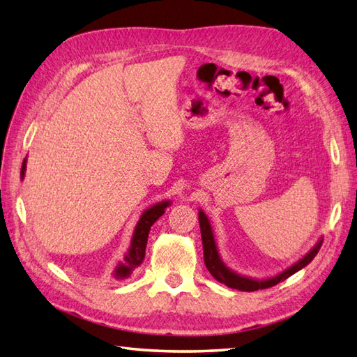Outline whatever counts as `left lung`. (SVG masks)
Instances as JSON below:
<instances>
[{
  "label": "left lung",
  "mask_w": 357,
  "mask_h": 357,
  "mask_svg": "<svg viewBox=\"0 0 357 357\" xmlns=\"http://www.w3.org/2000/svg\"><path fill=\"white\" fill-rule=\"evenodd\" d=\"M198 220H199V227H201L202 249H204L206 268L220 283H225L226 286H229V288L238 289V291L252 292L258 289H266V288H271V286H275L277 283L286 280V278L291 277L292 274H296V272H298L300 269H303L306 264H310L312 261V258L317 255L319 249L324 243V238H319V241L314 244L308 252L300 258V260H297L294 264H291L289 268L282 271L280 274H277L274 277H268V278H252L248 275H241L238 272H235L226 266V263L222 261V258L220 255L218 246H216L211 220H208V216L202 212L201 208L198 211Z\"/></svg>",
  "instance_id": "obj_1"
}]
</instances>
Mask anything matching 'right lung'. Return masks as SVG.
I'll return each mask as SVG.
<instances>
[{
    "instance_id": "obj_1",
    "label": "right lung",
    "mask_w": 357,
    "mask_h": 357,
    "mask_svg": "<svg viewBox=\"0 0 357 357\" xmlns=\"http://www.w3.org/2000/svg\"><path fill=\"white\" fill-rule=\"evenodd\" d=\"M26 162H27V159L24 158L23 167H21V179H24ZM170 204H172V201L165 199V201L156 202L155 206H150L146 211L142 212L141 218H139L137 225L135 227V232H132L128 252L125 254L123 260L119 261L116 269L113 271V277L116 278V280H123V278H128L132 274V271L141 266V263L145 257V248H146V241H149L150 229L160 218V216L165 213V208Z\"/></svg>"
}]
</instances>
